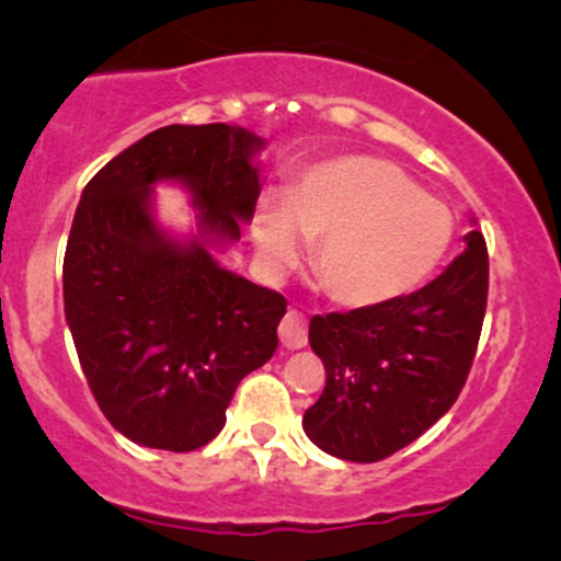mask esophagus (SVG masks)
Listing matches in <instances>:
<instances>
[{"mask_svg": "<svg viewBox=\"0 0 561 561\" xmlns=\"http://www.w3.org/2000/svg\"><path fill=\"white\" fill-rule=\"evenodd\" d=\"M279 340L287 351H298V347H306L308 343V321L300 311L289 308L279 324Z\"/></svg>", "mask_w": 561, "mask_h": 561, "instance_id": "esophagus-1", "label": "esophagus"}]
</instances>
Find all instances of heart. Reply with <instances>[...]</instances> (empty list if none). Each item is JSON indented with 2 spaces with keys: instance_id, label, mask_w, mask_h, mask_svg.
<instances>
[{
  "instance_id": "obj_1",
  "label": "heart",
  "mask_w": 561,
  "mask_h": 561,
  "mask_svg": "<svg viewBox=\"0 0 561 561\" xmlns=\"http://www.w3.org/2000/svg\"><path fill=\"white\" fill-rule=\"evenodd\" d=\"M250 231L268 272L298 263L300 237L319 242L313 272L327 295L345 308H375L430 279L454 240V218L398 165L351 156L308 169L287 203L263 197Z\"/></svg>"
}]
</instances>
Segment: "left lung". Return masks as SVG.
<instances>
[{"mask_svg": "<svg viewBox=\"0 0 561 561\" xmlns=\"http://www.w3.org/2000/svg\"><path fill=\"white\" fill-rule=\"evenodd\" d=\"M465 240V253L416 293L311 319L308 343L327 385L302 430L321 450L362 465L388 459L459 398L488 302L485 240L480 231Z\"/></svg>", "mask_w": 561, "mask_h": 561, "instance_id": "obj_1", "label": "left lung"}]
</instances>
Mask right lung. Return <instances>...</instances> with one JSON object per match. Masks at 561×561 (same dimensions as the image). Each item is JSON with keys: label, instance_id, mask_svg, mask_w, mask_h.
Instances as JSON below:
<instances>
[{"label": "right lung", "instance_id": "right-lung-1", "mask_svg": "<svg viewBox=\"0 0 561 561\" xmlns=\"http://www.w3.org/2000/svg\"><path fill=\"white\" fill-rule=\"evenodd\" d=\"M266 145L227 124L163 126L83 186L62 261L76 353L107 422L147 448H203L237 385L274 356L287 300L216 261L255 214ZM176 181L201 210L176 241L151 216V186Z\"/></svg>", "mask_w": 561, "mask_h": 561}]
</instances>
